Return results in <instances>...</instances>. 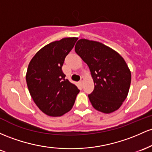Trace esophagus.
Here are the masks:
<instances>
[{
  "label": "esophagus",
  "mask_w": 152,
  "mask_h": 152,
  "mask_svg": "<svg viewBox=\"0 0 152 152\" xmlns=\"http://www.w3.org/2000/svg\"><path fill=\"white\" fill-rule=\"evenodd\" d=\"M83 81H84V77H82L81 79H80V82L81 83H83Z\"/></svg>",
  "instance_id": "obj_1"
}]
</instances>
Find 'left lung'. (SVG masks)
Returning <instances> with one entry per match:
<instances>
[{
  "label": "left lung",
  "mask_w": 152,
  "mask_h": 152,
  "mask_svg": "<svg viewBox=\"0 0 152 152\" xmlns=\"http://www.w3.org/2000/svg\"><path fill=\"white\" fill-rule=\"evenodd\" d=\"M75 50L88 64L94 81V90L88 95L93 108L104 113L118 110L126 98L131 80L124 58L103 44L85 39L77 42Z\"/></svg>",
  "instance_id": "obj_1"
}]
</instances>
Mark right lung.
I'll use <instances>...</instances> for the list:
<instances>
[{
    "instance_id": "obj_1",
    "label": "right lung",
    "mask_w": 152,
    "mask_h": 152,
    "mask_svg": "<svg viewBox=\"0 0 152 152\" xmlns=\"http://www.w3.org/2000/svg\"><path fill=\"white\" fill-rule=\"evenodd\" d=\"M78 38L69 37L44 46L30 61L26 80L38 108L49 116H61L71 110L80 90L65 79L62 67Z\"/></svg>"
}]
</instances>
